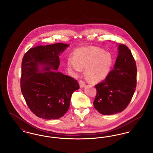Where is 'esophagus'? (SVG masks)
<instances>
[{"instance_id": "esophagus-1", "label": "esophagus", "mask_w": 153, "mask_h": 153, "mask_svg": "<svg viewBox=\"0 0 153 153\" xmlns=\"http://www.w3.org/2000/svg\"><path fill=\"white\" fill-rule=\"evenodd\" d=\"M79 84H80V88H83L85 85V82L82 80H80L79 81Z\"/></svg>"}]
</instances>
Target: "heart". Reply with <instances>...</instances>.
Masks as SVG:
<instances>
[{
	"label": "heart",
	"mask_w": 153,
	"mask_h": 153,
	"mask_svg": "<svg viewBox=\"0 0 153 153\" xmlns=\"http://www.w3.org/2000/svg\"><path fill=\"white\" fill-rule=\"evenodd\" d=\"M113 63L111 54L97 47H89L78 49L74 57L68 60V67L80 72L85 68V74L88 79L92 82L104 80L108 75Z\"/></svg>",
	"instance_id": "1"
}]
</instances>
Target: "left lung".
I'll return each instance as SVG.
<instances>
[{
  "instance_id": "1",
  "label": "left lung",
  "mask_w": 153,
  "mask_h": 153,
  "mask_svg": "<svg viewBox=\"0 0 153 153\" xmlns=\"http://www.w3.org/2000/svg\"><path fill=\"white\" fill-rule=\"evenodd\" d=\"M114 68L102 82L95 85V109L102 115L123 111L131 102L137 87V65L127 46L119 44Z\"/></svg>"
}]
</instances>
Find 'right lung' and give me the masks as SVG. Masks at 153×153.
I'll return each mask as SVG.
<instances>
[{
    "label": "right lung",
    "instance_id": "add662e5",
    "mask_svg": "<svg viewBox=\"0 0 153 153\" xmlns=\"http://www.w3.org/2000/svg\"><path fill=\"white\" fill-rule=\"evenodd\" d=\"M68 46L62 43L37 46L30 48L23 57L21 92L36 117L48 120L63 117L69 109L72 94L80 88L77 80L57 71L59 56ZM39 65L44 66L43 71L48 72L39 73Z\"/></svg>",
    "mask_w": 153,
    "mask_h": 153
}]
</instances>
